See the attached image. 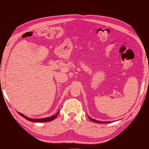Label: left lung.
Wrapping results in <instances>:
<instances>
[{
  "instance_id": "obj_1",
  "label": "left lung",
  "mask_w": 149,
  "mask_h": 149,
  "mask_svg": "<svg viewBox=\"0 0 149 149\" xmlns=\"http://www.w3.org/2000/svg\"><path fill=\"white\" fill-rule=\"evenodd\" d=\"M89 117V116H88ZM89 119L91 120H92V121H93L94 123H101V124H106V123H111V122H103V121H100V120H95V119H92V118H90V117H89Z\"/></svg>"
}]
</instances>
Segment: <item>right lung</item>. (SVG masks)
I'll list each match as a JSON object with an SVG mask.
<instances>
[{"mask_svg": "<svg viewBox=\"0 0 149 149\" xmlns=\"http://www.w3.org/2000/svg\"><path fill=\"white\" fill-rule=\"evenodd\" d=\"M58 113H59V112H57V114H56L55 115H54L53 116H51V117H49V118H41V119H31V118H27V117L25 116V115L22 114V113H20V112H19V114L23 117V118H24L25 119H26V120H28L30 122H33V123H46V122H49V121H52L53 120L55 119L56 117L58 116Z\"/></svg>", "mask_w": 149, "mask_h": 149, "instance_id": "obj_1", "label": "right lung"}]
</instances>
